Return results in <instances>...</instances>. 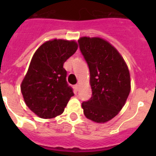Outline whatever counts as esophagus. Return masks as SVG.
<instances>
[{
  "instance_id": "34e87169",
  "label": "esophagus",
  "mask_w": 156,
  "mask_h": 156,
  "mask_svg": "<svg viewBox=\"0 0 156 156\" xmlns=\"http://www.w3.org/2000/svg\"><path fill=\"white\" fill-rule=\"evenodd\" d=\"M74 88H75L76 90H78V88H79V84H76V85H74Z\"/></svg>"
}]
</instances>
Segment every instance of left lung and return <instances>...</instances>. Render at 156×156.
Instances as JSON below:
<instances>
[{"label": "left lung", "mask_w": 156, "mask_h": 156, "mask_svg": "<svg viewBox=\"0 0 156 156\" xmlns=\"http://www.w3.org/2000/svg\"><path fill=\"white\" fill-rule=\"evenodd\" d=\"M79 48L90 70L92 95L82 104L86 117L104 123L116 116L130 91L128 67L118 51L101 38L82 37Z\"/></svg>", "instance_id": "1"}]
</instances>
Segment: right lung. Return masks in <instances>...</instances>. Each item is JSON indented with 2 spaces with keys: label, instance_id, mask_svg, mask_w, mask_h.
Segmentation results:
<instances>
[{
  "label": "right lung",
  "instance_id": "obj_1",
  "mask_svg": "<svg viewBox=\"0 0 156 156\" xmlns=\"http://www.w3.org/2000/svg\"><path fill=\"white\" fill-rule=\"evenodd\" d=\"M77 49L75 41L55 39L43 44L34 54L21 91L27 106L38 116L50 119L61 115L73 95L63 65Z\"/></svg>",
  "mask_w": 156,
  "mask_h": 156
}]
</instances>
